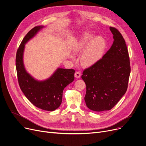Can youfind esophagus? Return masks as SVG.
Instances as JSON below:
<instances>
[{
	"label": "esophagus",
	"instance_id": "esophagus-1",
	"mask_svg": "<svg viewBox=\"0 0 146 146\" xmlns=\"http://www.w3.org/2000/svg\"><path fill=\"white\" fill-rule=\"evenodd\" d=\"M74 76L76 78H80L81 76V72H76L74 74Z\"/></svg>",
	"mask_w": 146,
	"mask_h": 146
}]
</instances>
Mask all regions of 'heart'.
Returning <instances> with one entry per match:
<instances>
[{
    "mask_svg": "<svg viewBox=\"0 0 146 146\" xmlns=\"http://www.w3.org/2000/svg\"><path fill=\"white\" fill-rule=\"evenodd\" d=\"M92 33H86L74 48V52L78 53L88 45L81 56V62L84 66H90L98 62L102 56L106 47L105 41L102 37L97 36L92 40Z\"/></svg>",
    "mask_w": 146,
    "mask_h": 146,
    "instance_id": "obj_1",
    "label": "heart"
}]
</instances>
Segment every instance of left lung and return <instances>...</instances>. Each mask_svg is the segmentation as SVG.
Wrapping results in <instances>:
<instances>
[{"mask_svg":"<svg viewBox=\"0 0 146 146\" xmlns=\"http://www.w3.org/2000/svg\"><path fill=\"white\" fill-rule=\"evenodd\" d=\"M113 42L95 64L84 70L86 85L84 100L92 111L111 110L126 92L130 73V59L125 39L116 28H110Z\"/></svg>","mask_w":146,"mask_h":146,"instance_id":"1","label":"left lung"}]
</instances>
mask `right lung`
Returning a JSON list of instances; mask_svg holds the SVG:
<instances>
[{
  "instance_id": "right-lung-1",
  "label": "right lung",
  "mask_w": 146,
  "mask_h": 146,
  "mask_svg": "<svg viewBox=\"0 0 146 146\" xmlns=\"http://www.w3.org/2000/svg\"><path fill=\"white\" fill-rule=\"evenodd\" d=\"M43 27L36 26L24 36L17 51L16 66L19 84L25 96L37 108L53 111L60 105L63 91L74 80L75 70L58 68L50 77L41 82L26 72L23 60L25 44Z\"/></svg>"
}]
</instances>
